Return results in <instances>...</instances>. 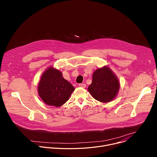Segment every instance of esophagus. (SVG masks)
I'll list each match as a JSON object with an SVG mask.
<instances>
[{"label":"esophagus","mask_w":157,"mask_h":157,"mask_svg":"<svg viewBox=\"0 0 157 157\" xmlns=\"http://www.w3.org/2000/svg\"><path fill=\"white\" fill-rule=\"evenodd\" d=\"M79 86L81 87H82V88H85L86 87V85L84 83H81V84H79Z\"/></svg>","instance_id":"obj_1"}]
</instances>
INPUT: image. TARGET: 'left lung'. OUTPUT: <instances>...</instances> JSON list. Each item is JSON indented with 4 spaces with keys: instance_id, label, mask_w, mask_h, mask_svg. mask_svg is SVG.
<instances>
[{
    "instance_id": "1",
    "label": "left lung",
    "mask_w": 157,
    "mask_h": 157,
    "mask_svg": "<svg viewBox=\"0 0 157 157\" xmlns=\"http://www.w3.org/2000/svg\"><path fill=\"white\" fill-rule=\"evenodd\" d=\"M119 88L120 84L117 76L105 66L94 72L92 83L87 89L95 99L102 102H108L116 97Z\"/></svg>"
}]
</instances>
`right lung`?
Listing matches in <instances>:
<instances>
[{"label":"right lung","instance_id":"obj_1","mask_svg":"<svg viewBox=\"0 0 157 157\" xmlns=\"http://www.w3.org/2000/svg\"><path fill=\"white\" fill-rule=\"evenodd\" d=\"M75 87L66 80L62 73L50 67L43 73L38 86L42 101L48 105L59 107L68 101Z\"/></svg>","mask_w":157,"mask_h":157}]
</instances>
